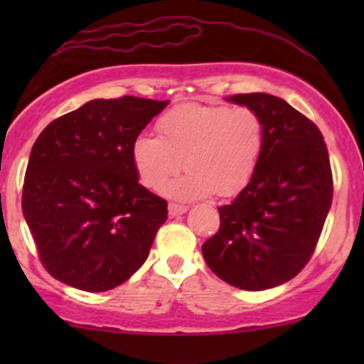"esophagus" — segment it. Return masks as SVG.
I'll use <instances>...</instances> for the list:
<instances>
[{
  "mask_svg": "<svg viewBox=\"0 0 364 364\" xmlns=\"http://www.w3.org/2000/svg\"><path fill=\"white\" fill-rule=\"evenodd\" d=\"M188 210L186 205H179V203H169V215L171 217H176L185 214Z\"/></svg>",
  "mask_w": 364,
  "mask_h": 364,
  "instance_id": "obj_1",
  "label": "esophagus"
}]
</instances>
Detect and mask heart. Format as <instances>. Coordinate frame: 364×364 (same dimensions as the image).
I'll use <instances>...</instances> for the list:
<instances>
[{
	"instance_id": "b5f03b06",
	"label": "heart",
	"mask_w": 364,
	"mask_h": 364,
	"mask_svg": "<svg viewBox=\"0 0 364 364\" xmlns=\"http://www.w3.org/2000/svg\"><path fill=\"white\" fill-rule=\"evenodd\" d=\"M157 132L133 140V164L141 185L159 191L185 159L188 173L168 188L181 200L237 195L253 179L265 145L260 114L246 106L181 104L157 119Z\"/></svg>"
}]
</instances>
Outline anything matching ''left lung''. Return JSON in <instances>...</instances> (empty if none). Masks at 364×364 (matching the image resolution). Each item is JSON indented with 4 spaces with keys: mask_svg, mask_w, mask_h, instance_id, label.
I'll use <instances>...</instances> for the list:
<instances>
[{
    "mask_svg": "<svg viewBox=\"0 0 364 364\" xmlns=\"http://www.w3.org/2000/svg\"><path fill=\"white\" fill-rule=\"evenodd\" d=\"M229 101L260 114L265 145L248 186L219 207V231L202 253L224 282L263 291L291 281L310 262L332 205V169L318 127L284 99L253 92Z\"/></svg>",
    "mask_w": 364,
    "mask_h": 364,
    "instance_id": "left-lung-1",
    "label": "left lung"
}]
</instances>
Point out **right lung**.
<instances>
[{"mask_svg":"<svg viewBox=\"0 0 364 364\" xmlns=\"http://www.w3.org/2000/svg\"><path fill=\"white\" fill-rule=\"evenodd\" d=\"M168 101L95 99L51 121L25 171L22 210L39 260L89 292L128 281L147 260L168 202L139 183L133 140Z\"/></svg>","mask_w":364,"mask_h":364,"instance_id":"1","label":"right lung"}]
</instances>
